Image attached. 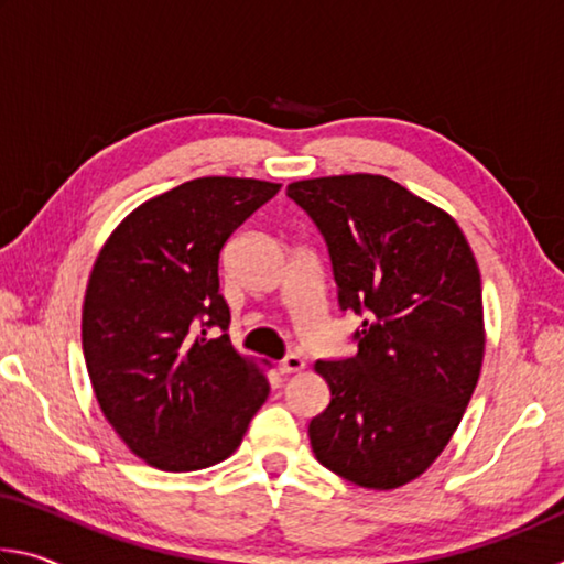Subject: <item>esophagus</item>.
I'll list each match as a JSON object with an SVG mask.
<instances>
[{"label": "esophagus", "instance_id": "34e87169", "mask_svg": "<svg viewBox=\"0 0 564 564\" xmlns=\"http://www.w3.org/2000/svg\"><path fill=\"white\" fill-rule=\"evenodd\" d=\"M303 368H305V362H303L301 356H295V352H291V356H285V358L279 362V373H283V376L301 373Z\"/></svg>", "mask_w": 564, "mask_h": 564}]
</instances>
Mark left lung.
<instances>
[{
  "label": "left lung",
  "mask_w": 564,
  "mask_h": 564,
  "mask_svg": "<svg viewBox=\"0 0 564 564\" xmlns=\"http://www.w3.org/2000/svg\"><path fill=\"white\" fill-rule=\"evenodd\" d=\"M285 196L328 246L340 311L362 318L356 356L316 360L330 403L311 447L360 488H400L443 453L480 378L475 256L451 216L386 176L305 178Z\"/></svg>",
  "instance_id": "1"
}]
</instances>
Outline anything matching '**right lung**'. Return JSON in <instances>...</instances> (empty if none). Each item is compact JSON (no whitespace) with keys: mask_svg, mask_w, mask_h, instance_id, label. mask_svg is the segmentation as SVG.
Instances as JSON below:
<instances>
[{"mask_svg":"<svg viewBox=\"0 0 564 564\" xmlns=\"http://www.w3.org/2000/svg\"><path fill=\"white\" fill-rule=\"evenodd\" d=\"M281 184L206 176L141 204L104 243L82 311V348L104 417L166 473L226 460L269 380L228 338L218 256Z\"/></svg>","mask_w":564,"mask_h":564,"instance_id":"add662e5","label":"right lung"}]
</instances>
